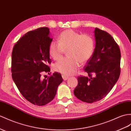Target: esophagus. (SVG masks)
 Returning <instances> with one entry per match:
<instances>
[{"label": "esophagus", "mask_w": 131, "mask_h": 131, "mask_svg": "<svg viewBox=\"0 0 131 131\" xmlns=\"http://www.w3.org/2000/svg\"><path fill=\"white\" fill-rule=\"evenodd\" d=\"M62 78H63L64 81H66V80H67V79L69 78V77L68 76H67L66 75H62Z\"/></svg>", "instance_id": "obj_1"}]
</instances>
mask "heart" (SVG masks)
Returning a JSON list of instances; mask_svg holds the SVG:
<instances>
[{
  "label": "heart",
  "mask_w": 131,
  "mask_h": 131,
  "mask_svg": "<svg viewBox=\"0 0 131 131\" xmlns=\"http://www.w3.org/2000/svg\"><path fill=\"white\" fill-rule=\"evenodd\" d=\"M67 49L68 57L57 62L54 69L64 75H71L75 73L79 62L84 64L90 59L94 53V40L90 35L66 30L60 33L59 41H50L48 50L50 56L57 60L62 58Z\"/></svg>",
  "instance_id": "b5f03b06"
}]
</instances>
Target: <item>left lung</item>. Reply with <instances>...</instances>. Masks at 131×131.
Here are the masks:
<instances>
[{"label":"left lung","mask_w":131,"mask_h":131,"mask_svg":"<svg viewBox=\"0 0 131 131\" xmlns=\"http://www.w3.org/2000/svg\"><path fill=\"white\" fill-rule=\"evenodd\" d=\"M95 47L84 66L88 77H78L75 96L87 103H93L106 97L116 83L121 73V51L113 38L107 31L95 28Z\"/></svg>","instance_id":"1"}]
</instances>
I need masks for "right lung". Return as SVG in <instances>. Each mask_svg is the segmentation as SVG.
Instances as JSON below:
<instances>
[{
    "label": "right lung",
    "mask_w": 131,
    "mask_h": 131,
    "mask_svg": "<svg viewBox=\"0 0 131 131\" xmlns=\"http://www.w3.org/2000/svg\"><path fill=\"white\" fill-rule=\"evenodd\" d=\"M53 39L47 27L28 31L16 43L12 57V76L21 95L34 105L41 106L52 101L63 81L60 73L50 72L49 45ZM44 75V77H45Z\"/></svg>",
    "instance_id": "right-lung-1"
}]
</instances>
